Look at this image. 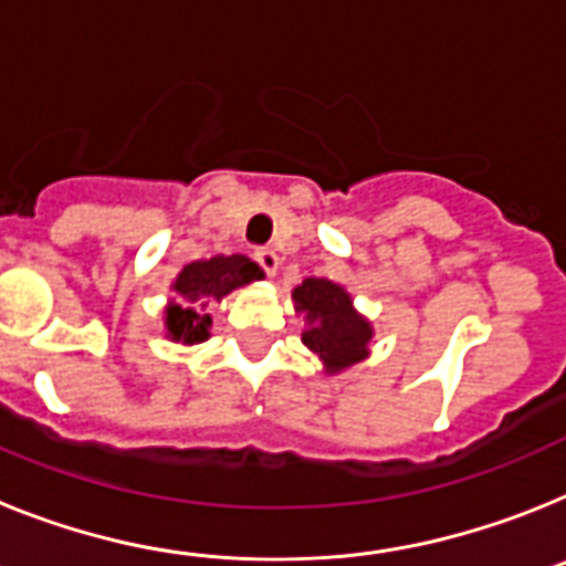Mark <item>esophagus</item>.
<instances>
[{"mask_svg": "<svg viewBox=\"0 0 566 566\" xmlns=\"http://www.w3.org/2000/svg\"><path fill=\"white\" fill-rule=\"evenodd\" d=\"M255 262L262 264V270L268 273V276H276V270H279V253H276V250H270V248L255 250Z\"/></svg>", "mask_w": 566, "mask_h": 566, "instance_id": "obj_1", "label": "esophagus"}]
</instances>
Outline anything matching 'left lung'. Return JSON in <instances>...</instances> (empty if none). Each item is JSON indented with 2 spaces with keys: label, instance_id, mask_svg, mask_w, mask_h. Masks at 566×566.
I'll return each mask as SVG.
<instances>
[{
  "label": "left lung",
  "instance_id": "left-lung-1",
  "mask_svg": "<svg viewBox=\"0 0 566 566\" xmlns=\"http://www.w3.org/2000/svg\"><path fill=\"white\" fill-rule=\"evenodd\" d=\"M293 304L304 318L302 342L318 356L327 376L370 356L373 322L356 311L353 296L331 279H304L293 287Z\"/></svg>",
  "mask_w": 566,
  "mask_h": 566
}]
</instances>
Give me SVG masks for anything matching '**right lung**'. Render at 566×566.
Wrapping results in <instances>:
<instances>
[{
  "label": "right lung",
  "mask_w": 566,
  "mask_h": 566,
  "mask_svg": "<svg viewBox=\"0 0 566 566\" xmlns=\"http://www.w3.org/2000/svg\"><path fill=\"white\" fill-rule=\"evenodd\" d=\"M264 279V270L242 253L210 255L199 259L179 270V276L170 282L161 322H165V338L174 344H201L210 338V302H222L233 290L250 282Z\"/></svg>",
  "instance_id": "obj_1"
}]
</instances>
